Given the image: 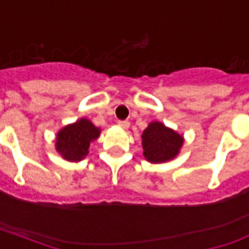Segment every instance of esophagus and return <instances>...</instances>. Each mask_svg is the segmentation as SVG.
Returning <instances> with one entry per match:
<instances>
[{
	"instance_id": "obj_1",
	"label": "esophagus",
	"mask_w": 249,
	"mask_h": 249,
	"mask_svg": "<svg viewBox=\"0 0 249 249\" xmlns=\"http://www.w3.org/2000/svg\"><path fill=\"white\" fill-rule=\"evenodd\" d=\"M118 126L122 127L123 130H127V128L130 127V122H128V121H119Z\"/></svg>"
}]
</instances>
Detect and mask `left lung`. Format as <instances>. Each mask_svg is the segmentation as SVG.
<instances>
[{
	"label": "left lung",
	"mask_w": 249,
	"mask_h": 249,
	"mask_svg": "<svg viewBox=\"0 0 249 249\" xmlns=\"http://www.w3.org/2000/svg\"><path fill=\"white\" fill-rule=\"evenodd\" d=\"M184 138L177 131L153 121L142 134V156L151 163H165L174 160L182 149Z\"/></svg>",
	"instance_id": "1"
}]
</instances>
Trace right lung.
<instances>
[{
  "label": "right lung",
  "mask_w": 249,
  "mask_h": 249,
  "mask_svg": "<svg viewBox=\"0 0 249 249\" xmlns=\"http://www.w3.org/2000/svg\"><path fill=\"white\" fill-rule=\"evenodd\" d=\"M101 134L89 119L80 118L76 122L62 127L55 135V151L70 162H79L89 153L90 142Z\"/></svg>",
  "instance_id": "right-lung-1"
}]
</instances>
